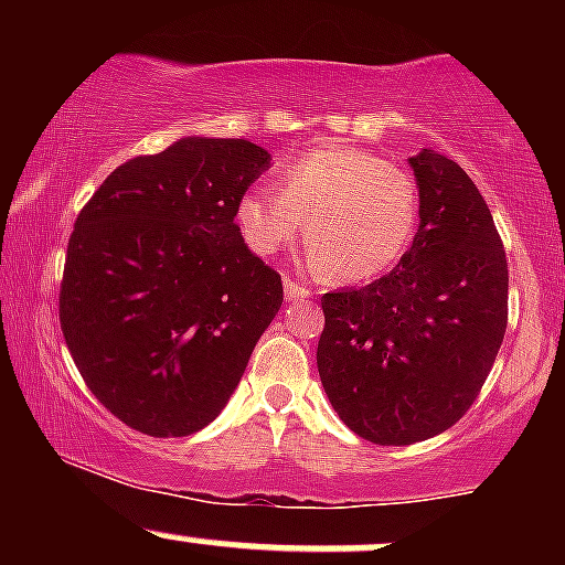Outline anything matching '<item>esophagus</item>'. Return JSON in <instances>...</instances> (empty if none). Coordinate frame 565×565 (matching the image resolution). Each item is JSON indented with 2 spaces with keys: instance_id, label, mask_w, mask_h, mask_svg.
Masks as SVG:
<instances>
[{
  "instance_id": "1",
  "label": "esophagus",
  "mask_w": 565,
  "mask_h": 565,
  "mask_svg": "<svg viewBox=\"0 0 565 565\" xmlns=\"http://www.w3.org/2000/svg\"><path fill=\"white\" fill-rule=\"evenodd\" d=\"M284 295H287V300L295 302V300H308L313 291H310L308 287H300V284H295L291 278H287V281H284Z\"/></svg>"
}]
</instances>
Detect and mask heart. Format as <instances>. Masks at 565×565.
Listing matches in <instances>:
<instances>
[{"label": "heart", "mask_w": 565, "mask_h": 565, "mask_svg": "<svg viewBox=\"0 0 565 565\" xmlns=\"http://www.w3.org/2000/svg\"><path fill=\"white\" fill-rule=\"evenodd\" d=\"M419 188L404 167L350 146H321L287 161L274 188H249L236 204L242 242L274 257L308 238V260L340 281H369L393 268L412 242Z\"/></svg>", "instance_id": "1"}]
</instances>
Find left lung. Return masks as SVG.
I'll list each match as a JSON object with an SVG mask.
<instances>
[{"mask_svg":"<svg viewBox=\"0 0 565 565\" xmlns=\"http://www.w3.org/2000/svg\"><path fill=\"white\" fill-rule=\"evenodd\" d=\"M419 228L387 276L321 297V385L355 436L433 438L481 393L508 329V257L468 172L436 151L408 159Z\"/></svg>","mask_w":565,"mask_h":565,"instance_id":"left-lung-1","label":"left lung"}]
</instances>
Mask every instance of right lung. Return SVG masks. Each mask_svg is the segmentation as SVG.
<instances>
[{
	"label": "right lung",
	"instance_id": "right-lung-1",
	"mask_svg": "<svg viewBox=\"0 0 565 565\" xmlns=\"http://www.w3.org/2000/svg\"><path fill=\"white\" fill-rule=\"evenodd\" d=\"M268 167L249 140L183 138L116 167L76 217L61 329L89 391L132 430L210 425L276 319L281 276L233 223Z\"/></svg>",
	"mask_w": 565,
	"mask_h": 565
}]
</instances>
